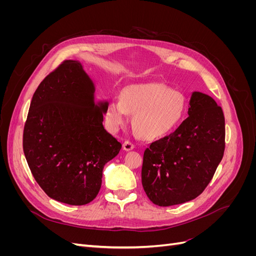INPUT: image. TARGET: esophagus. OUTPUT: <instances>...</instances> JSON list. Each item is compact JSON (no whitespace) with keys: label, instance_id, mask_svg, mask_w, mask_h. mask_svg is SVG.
I'll return each mask as SVG.
<instances>
[{"label":"esophagus","instance_id":"obj_1","mask_svg":"<svg viewBox=\"0 0 256 256\" xmlns=\"http://www.w3.org/2000/svg\"><path fill=\"white\" fill-rule=\"evenodd\" d=\"M122 148H124V150H126V152L131 150L134 148V144L131 143L130 141H125L122 143Z\"/></svg>","mask_w":256,"mask_h":256}]
</instances>
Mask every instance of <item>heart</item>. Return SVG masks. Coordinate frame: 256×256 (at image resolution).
I'll list each match as a JSON object with an SVG mask.
<instances>
[{"mask_svg": "<svg viewBox=\"0 0 256 256\" xmlns=\"http://www.w3.org/2000/svg\"><path fill=\"white\" fill-rule=\"evenodd\" d=\"M186 102L180 92L164 83L134 84L122 90L120 100H110L106 106V120L112 129L127 122L134 114L132 127L145 140L164 136L184 118Z\"/></svg>", "mask_w": 256, "mask_h": 256, "instance_id": "obj_1", "label": "heart"}]
</instances>
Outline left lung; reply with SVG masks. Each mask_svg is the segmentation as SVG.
<instances>
[{"label":"left lung","instance_id":"1","mask_svg":"<svg viewBox=\"0 0 256 256\" xmlns=\"http://www.w3.org/2000/svg\"><path fill=\"white\" fill-rule=\"evenodd\" d=\"M189 116L174 132L152 142L143 156L142 184L154 204L162 207L196 198L210 182L226 148L221 106L194 92Z\"/></svg>","mask_w":256,"mask_h":256}]
</instances>
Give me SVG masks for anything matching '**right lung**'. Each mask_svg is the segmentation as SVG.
Masks as SVG:
<instances>
[{"instance_id":"right-lung-1","label":"right lung","mask_w":256,"mask_h":256,"mask_svg":"<svg viewBox=\"0 0 256 256\" xmlns=\"http://www.w3.org/2000/svg\"><path fill=\"white\" fill-rule=\"evenodd\" d=\"M78 60H64L38 85L23 129V152L35 180L49 198L85 205L102 187V170L122 148L104 128L108 102Z\"/></svg>"}]
</instances>
